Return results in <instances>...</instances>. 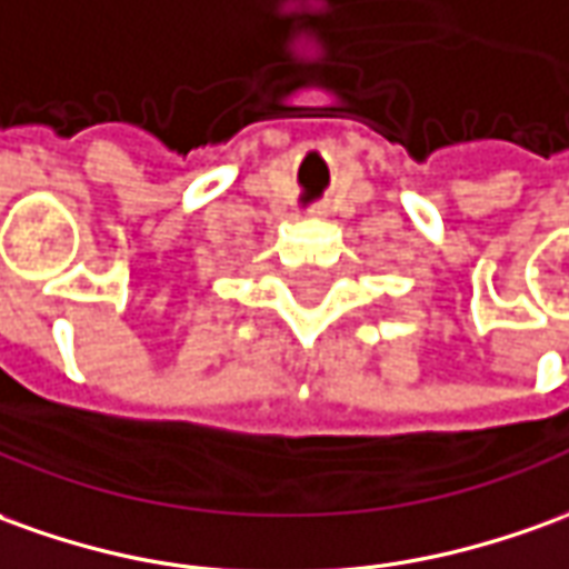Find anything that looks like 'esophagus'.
Here are the masks:
<instances>
[{
	"instance_id": "esophagus-1",
	"label": "esophagus",
	"mask_w": 569,
	"mask_h": 569,
	"mask_svg": "<svg viewBox=\"0 0 569 569\" xmlns=\"http://www.w3.org/2000/svg\"><path fill=\"white\" fill-rule=\"evenodd\" d=\"M309 217H312V219H322V217H325V207H312V210H309Z\"/></svg>"
}]
</instances>
